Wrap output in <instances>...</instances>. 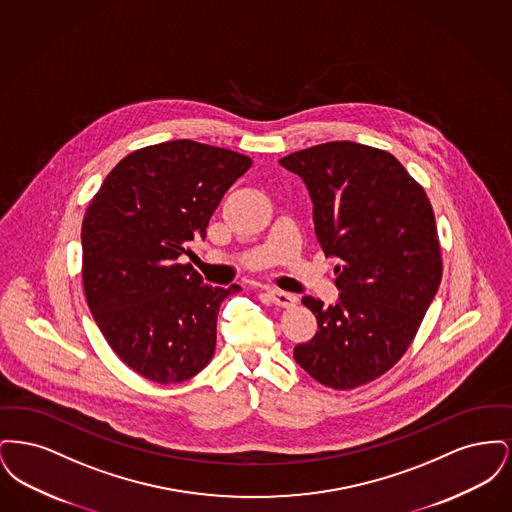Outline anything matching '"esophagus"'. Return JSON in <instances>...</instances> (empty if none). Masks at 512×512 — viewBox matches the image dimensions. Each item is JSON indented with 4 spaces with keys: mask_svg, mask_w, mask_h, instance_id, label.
<instances>
[{
    "mask_svg": "<svg viewBox=\"0 0 512 512\" xmlns=\"http://www.w3.org/2000/svg\"><path fill=\"white\" fill-rule=\"evenodd\" d=\"M268 297H270V301L274 303V305H278V307H286V309H290L293 307L295 303H297V297L292 295V293L282 292V290H267Z\"/></svg>",
    "mask_w": 512,
    "mask_h": 512,
    "instance_id": "esophagus-1",
    "label": "esophagus"
}]
</instances>
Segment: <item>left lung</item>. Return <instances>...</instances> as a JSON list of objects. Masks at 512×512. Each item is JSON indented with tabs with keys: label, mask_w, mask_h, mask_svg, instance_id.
I'll use <instances>...</instances> for the list:
<instances>
[{
	"label": "left lung",
	"mask_w": 512,
	"mask_h": 512,
	"mask_svg": "<svg viewBox=\"0 0 512 512\" xmlns=\"http://www.w3.org/2000/svg\"><path fill=\"white\" fill-rule=\"evenodd\" d=\"M280 165L305 182L318 244L340 261L336 305L303 297L318 332L295 345L293 359L322 386L359 388L405 355L438 292L430 199L391 153L355 142L301 149Z\"/></svg>",
	"instance_id": "1"
}]
</instances>
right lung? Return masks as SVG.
Segmentation results:
<instances>
[{"label":"right lung","mask_w":512,"mask_h":512,"mask_svg":"<svg viewBox=\"0 0 512 512\" xmlns=\"http://www.w3.org/2000/svg\"><path fill=\"white\" fill-rule=\"evenodd\" d=\"M251 163L192 140L142 147L107 174L86 209L88 307L122 363L151 382L180 384L213 359L220 303L240 286H207L178 257L205 240L222 195Z\"/></svg>","instance_id":"1"}]
</instances>
